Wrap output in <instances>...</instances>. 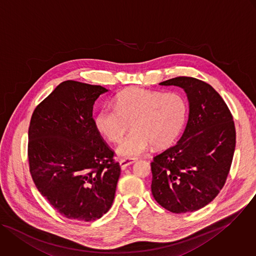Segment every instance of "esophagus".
I'll return each mask as SVG.
<instances>
[{
  "label": "esophagus",
  "mask_w": 256,
  "mask_h": 256,
  "mask_svg": "<svg viewBox=\"0 0 256 256\" xmlns=\"http://www.w3.org/2000/svg\"><path fill=\"white\" fill-rule=\"evenodd\" d=\"M135 162H136V158H122V160L119 162V164H120L121 168L124 170V168H126L128 166L134 164Z\"/></svg>",
  "instance_id": "esophagus-1"
}]
</instances>
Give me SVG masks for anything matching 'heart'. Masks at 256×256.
<instances>
[{"label":"heart","mask_w":256,"mask_h":256,"mask_svg":"<svg viewBox=\"0 0 256 256\" xmlns=\"http://www.w3.org/2000/svg\"><path fill=\"white\" fill-rule=\"evenodd\" d=\"M188 113L186 100L176 92H160L143 88L123 90L115 106L106 105L96 118L98 130L111 142H119L121 156L136 158L153 144L156 148L172 143L182 131Z\"/></svg>","instance_id":"b5f03b06"}]
</instances>
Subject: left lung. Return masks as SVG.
<instances>
[{"label": "left lung", "mask_w": 256, "mask_h": 256, "mask_svg": "<svg viewBox=\"0 0 256 256\" xmlns=\"http://www.w3.org/2000/svg\"><path fill=\"white\" fill-rule=\"evenodd\" d=\"M160 84L186 90L190 115L180 141L153 158L151 192L172 213L194 212L226 182L236 144L233 116L222 96L200 80L178 76Z\"/></svg>", "instance_id": "left-lung-1"}]
</instances>
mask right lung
<instances>
[{
  "instance_id": "add662e5",
  "label": "right lung",
  "mask_w": 256,
  "mask_h": 256,
  "mask_svg": "<svg viewBox=\"0 0 256 256\" xmlns=\"http://www.w3.org/2000/svg\"><path fill=\"white\" fill-rule=\"evenodd\" d=\"M100 86L74 80L58 84L35 108L28 130V162L40 194L60 214L94 221L115 198L120 164L100 136L92 106Z\"/></svg>"
}]
</instances>
